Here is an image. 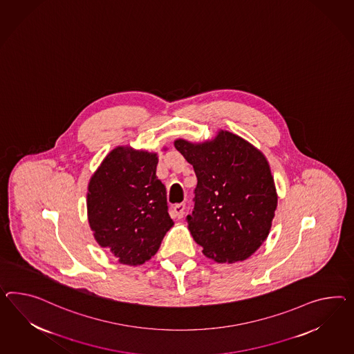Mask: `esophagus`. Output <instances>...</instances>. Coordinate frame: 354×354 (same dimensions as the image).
I'll use <instances>...</instances> for the list:
<instances>
[{"label":"esophagus","instance_id":"1","mask_svg":"<svg viewBox=\"0 0 354 354\" xmlns=\"http://www.w3.org/2000/svg\"><path fill=\"white\" fill-rule=\"evenodd\" d=\"M185 208H186L185 203H180V204H176V205H174V208H173V212H174L176 217H183V214H185Z\"/></svg>","mask_w":354,"mask_h":354}]
</instances>
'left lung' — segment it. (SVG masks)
<instances>
[{
    "instance_id": "8db88e82",
    "label": "left lung",
    "mask_w": 354,
    "mask_h": 354,
    "mask_svg": "<svg viewBox=\"0 0 354 354\" xmlns=\"http://www.w3.org/2000/svg\"><path fill=\"white\" fill-rule=\"evenodd\" d=\"M198 177L189 230L205 257L218 263L248 259L271 231L277 192L261 150L228 131L204 142L174 141Z\"/></svg>"
}]
</instances>
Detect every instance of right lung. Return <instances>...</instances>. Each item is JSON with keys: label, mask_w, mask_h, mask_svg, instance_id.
Wrapping results in <instances>:
<instances>
[{"label": "right lung", "mask_w": 354, "mask_h": 354, "mask_svg": "<svg viewBox=\"0 0 354 354\" xmlns=\"http://www.w3.org/2000/svg\"><path fill=\"white\" fill-rule=\"evenodd\" d=\"M156 165V153L118 146L105 156L88 183L87 216L93 237L119 263L144 264L174 225Z\"/></svg>", "instance_id": "right-lung-1"}]
</instances>
